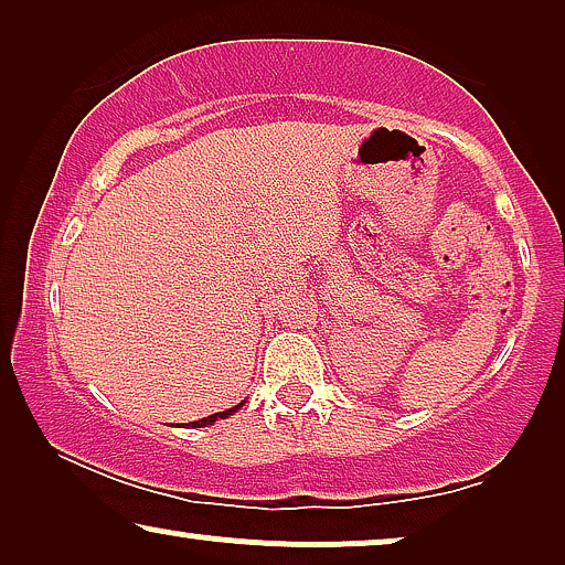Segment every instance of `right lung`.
Segmentation results:
<instances>
[{"label": "right lung", "instance_id": "right-lung-1", "mask_svg": "<svg viewBox=\"0 0 565 565\" xmlns=\"http://www.w3.org/2000/svg\"><path fill=\"white\" fill-rule=\"evenodd\" d=\"M246 404V401H242V404H236V406H231V408H226V412H218V414H211V416H205V419H198V422H190L188 427L184 429H195V427H207V424H215L218 419H228V416H234L238 408H242Z\"/></svg>", "mask_w": 565, "mask_h": 565}]
</instances>
